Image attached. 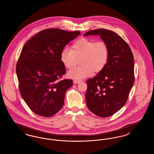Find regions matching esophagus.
Listing matches in <instances>:
<instances>
[{
	"label": "esophagus",
	"instance_id": "34e87169",
	"mask_svg": "<svg viewBox=\"0 0 154 154\" xmlns=\"http://www.w3.org/2000/svg\"><path fill=\"white\" fill-rule=\"evenodd\" d=\"M74 83H75V84H79L80 82H81V80H74Z\"/></svg>",
	"mask_w": 154,
	"mask_h": 154
}]
</instances>
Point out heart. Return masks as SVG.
<instances>
[{"mask_svg":"<svg viewBox=\"0 0 154 154\" xmlns=\"http://www.w3.org/2000/svg\"><path fill=\"white\" fill-rule=\"evenodd\" d=\"M82 66L74 67L67 73V76L80 80L92 75L94 71L99 73L107 65L109 58V47L103 40L95 42L86 38L76 40L70 47L63 48L60 53V60L67 69H71L81 58Z\"/></svg>","mask_w":154,"mask_h":154,"instance_id":"b5f03b06","label":"heart"}]
</instances>
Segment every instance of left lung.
Wrapping results in <instances>:
<instances>
[{"label": "left lung", "instance_id": "left-lung-1", "mask_svg": "<svg viewBox=\"0 0 154 154\" xmlns=\"http://www.w3.org/2000/svg\"><path fill=\"white\" fill-rule=\"evenodd\" d=\"M100 35L109 47V58L102 71L87 81L88 109L100 117H108L126 102L134 81V58L131 48L116 32L91 30L84 36Z\"/></svg>", "mask_w": 154, "mask_h": 154}]
</instances>
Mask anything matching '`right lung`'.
Returning <instances> with one entry per match:
<instances>
[{"label": "right lung", "mask_w": 154, "mask_h": 154, "mask_svg": "<svg viewBox=\"0 0 154 154\" xmlns=\"http://www.w3.org/2000/svg\"><path fill=\"white\" fill-rule=\"evenodd\" d=\"M80 31L46 29L32 37L22 48L16 66L19 89L33 112L50 117L64 104L65 95L73 85L70 79L59 80L66 74L60 53Z\"/></svg>", "instance_id": "obj_1"}]
</instances>
